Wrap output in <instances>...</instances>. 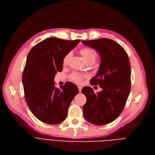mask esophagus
Instances as JSON below:
<instances>
[{
  "instance_id": "obj_1",
  "label": "esophagus",
  "mask_w": 155,
  "mask_h": 155,
  "mask_svg": "<svg viewBox=\"0 0 155 155\" xmlns=\"http://www.w3.org/2000/svg\"><path fill=\"white\" fill-rule=\"evenodd\" d=\"M78 91H79V92H81V91H82V87L81 86H78Z\"/></svg>"
}]
</instances>
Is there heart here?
Returning <instances> with one entry per match:
<instances>
[{
	"mask_svg": "<svg viewBox=\"0 0 155 155\" xmlns=\"http://www.w3.org/2000/svg\"><path fill=\"white\" fill-rule=\"evenodd\" d=\"M80 52L81 54H82L84 61L87 63L92 64L96 61L97 58H98V54H97L95 50H94V49L91 48H88V47L84 48L82 49H81ZM71 56V52H68V53H67L64 55L63 59V63L64 65H66L68 63ZM83 77H84L83 75L77 72H73L71 73L69 76V78L71 81L77 83H80L82 82Z\"/></svg>",
	"mask_w": 155,
	"mask_h": 155,
	"instance_id": "obj_1",
	"label": "heart"
}]
</instances>
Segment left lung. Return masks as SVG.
Instances as JSON below:
<instances>
[{"label":"left lung","mask_w":155,"mask_h":155,"mask_svg":"<svg viewBox=\"0 0 155 155\" xmlns=\"http://www.w3.org/2000/svg\"><path fill=\"white\" fill-rule=\"evenodd\" d=\"M85 45L99 53L101 64L97 75L91 80L92 85L102 89L95 94L91 87H85L82 92L87 102L83 106L84 116L95 125L109 124L123 111L131 91V65L124 49L107 38L82 41Z\"/></svg>","instance_id":"1"}]
</instances>
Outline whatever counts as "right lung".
Wrapping results in <instances>:
<instances>
[{"mask_svg": "<svg viewBox=\"0 0 155 155\" xmlns=\"http://www.w3.org/2000/svg\"><path fill=\"white\" fill-rule=\"evenodd\" d=\"M80 41L49 38L32 47L28 54L22 79L24 97L32 113L43 123H62L71 102L79 92L71 82L65 83L61 89L55 87L54 78L57 71L63 70L64 55Z\"/></svg>", "mask_w": 155, "mask_h": 155, "instance_id": "obj_1", "label": "right lung"}]
</instances>
